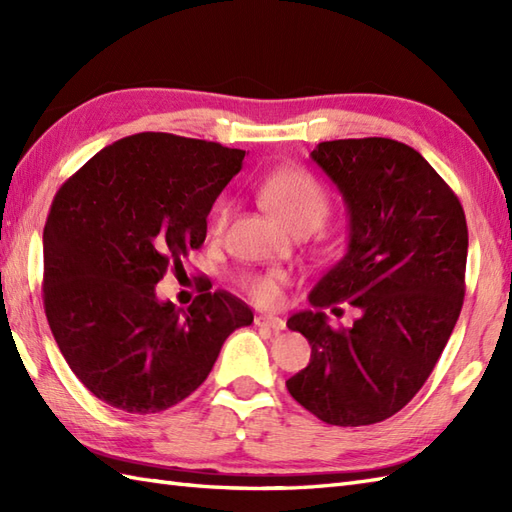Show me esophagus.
Listing matches in <instances>:
<instances>
[{
	"label": "esophagus",
	"mask_w": 512,
	"mask_h": 512,
	"mask_svg": "<svg viewBox=\"0 0 512 512\" xmlns=\"http://www.w3.org/2000/svg\"><path fill=\"white\" fill-rule=\"evenodd\" d=\"M255 325H259V328H268L273 332H279L286 328V321L281 317H275V314H257Z\"/></svg>",
	"instance_id": "1"
}]
</instances>
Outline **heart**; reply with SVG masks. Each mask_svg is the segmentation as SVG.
<instances>
[{"label":"heart","instance_id":"b5f03b06","mask_svg":"<svg viewBox=\"0 0 512 512\" xmlns=\"http://www.w3.org/2000/svg\"><path fill=\"white\" fill-rule=\"evenodd\" d=\"M259 195L268 204L281 222L292 233H312L317 231L330 215V195L321 187V182L308 173L306 169L288 167L277 169L259 182ZM228 217V202L220 200L213 211V231H222ZM286 284L284 273H255L244 275L239 279V286L250 299H255L262 306H270L281 295V286Z\"/></svg>","mask_w":512,"mask_h":512}]
</instances>
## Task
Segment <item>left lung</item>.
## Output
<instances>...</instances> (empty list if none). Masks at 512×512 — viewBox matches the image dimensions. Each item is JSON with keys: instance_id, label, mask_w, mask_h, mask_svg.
<instances>
[{"instance_id": "obj_1", "label": "left lung", "mask_w": 512, "mask_h": 512, "mask_svg": "<svg viewBox=\"0 0 512 512\" xmlns=\"http://www.w3.org/2000/svg\"><path fill=\"white\" fill-rule=\"evenodd\" d=\"M312 160L343 193L350 244L288 328L306 336L290 396L319 420L363 427L394 416L436 367L464 303L469 228L458 195L416 149L391 138L319 143ZM354 305L350 329L322 312Z\"/></svg>"}]
</instances>
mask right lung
<instances>
[{"label":"right lung","instance_id":"add662e5","mask_svg":"<svg viewBox=\"0 0 512 512\" xmlns=\"http://www.w3.org/2000/svg\"><path fill=\"white\" fill-rule=\"evenodd\" d=\"M246 151L143 132L116 140L61 184L43 228V308L54 341L92 394L127 413L191 396L228 334L253 312L226 290L187 310L156 284L200 248L206 215Z\"/></svg>","mask_w":512,"mask_h":512}]
</instances>
